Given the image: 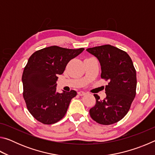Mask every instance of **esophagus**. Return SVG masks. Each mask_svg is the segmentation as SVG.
Masks as SVG:
<instances>
[{
	"mask_svg": "<svg viewBox=\"0 0 155 155\" xmlns=\"http://www.w3.org/2000/svg\"><path fill=\"white\" fill-rule=\"evenodd\" d=\"M78 94L79 96H84L85 94H86V92H85V91H79L78 92Z\"/></svg>",
	"mask_w": 155,
	"mask_h": 155,
	"instance_id": "1",
	"label": "esophagus"
}]
</instances>
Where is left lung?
I'll list each match as a JSON object with an SVG mask.
<instances>
[{
	"mask_svg": "<svg viewBox=\"0 0 155 155\" xmlns=\"http://www.w3.org/2000/svg\"><path fill=\"white\" fill-rule=\"evenodd\" d=\"M101 65V78L109 81L106 98L94 94L96 104L90 110L91 118L98 124L109 125L121 120L129 111L136 95V70L129 55L109 44L86 49Z\"/></svg>",
	"mask_w": 155,
	"mask_h": 155,
	"instance_id": "8db88e82",
	"label": "left lung"
}]
</instances>
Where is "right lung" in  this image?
<instances>
[{"instance_id": "obj_1", "label": "right lung", "mask_w": 155, "mask_h": 155, "mask_svg": "<svg viewBox=\"0 0 155 155\" xmlns=\"http://www.w3.org/2000/svg\"><path fill=\"white\" fill-rule=\"evenodd\" d=\"M84 51L52 46L35 51L23 71V97L30 114L44 124H52L64 117L77 91L57 92L58 74L68 63Z\"/></svg>"}]
</instances>
